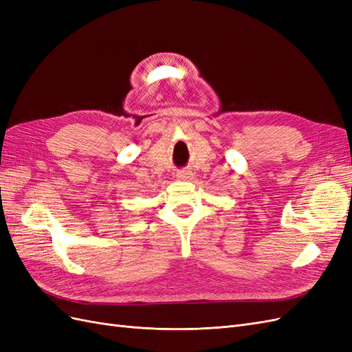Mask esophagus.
Segmentation results:
<instances>
[{"label":"esophagus","mask_w":352,"mask_h":352,"mask_svg":"<svg viewBox=\"0 0 352 352\" xmlns=\"http://www.w3.org/2000/svg\"><path fill=\"white\" fill-rule=\"evenodd\" d=\"M189 175H190V173L188 172V170H182V172L177 173V177H179V179H188Z\"/></svg>","instance_id":"1"}]
</instances>
